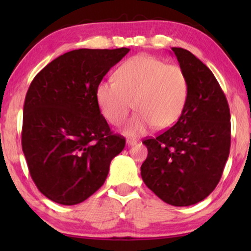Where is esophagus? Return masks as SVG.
I'll use <instances>...</instances> for the list:
<instances>
[{
	"label": "esophagus",
	"instance_id": "1",
	"mask_svg": "<svg viewBox=\"0 0 251 251\" xmlns=\"http://www.w3.org/2000/svg\"><path fill=\"white\" fill-rule=\"evenodd\" d=\"M136 143H137V140L136 139H126V145L128 146H133V145H136Z\"/></svg>",
	"mask_w": 251,
	"mask_h": 251
}]
</instances>
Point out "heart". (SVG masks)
Instances as JSON below:
<instances>
[{"label":"heart","instance_id":"1","mask_svg":"<svg viewBox=\"0 0 251 251\" xmlns=\"http://www.w3.org/2000/svg\"><path fill=\"white\" fill-rule=\"evenodd\" d=\"M187 97L188 80L183 68L149 54L129 58L116 70L115 81L101 80L95 89L101 114L114 126L126 121L133 100L138 113L126 126L128 136L143 135L153 126H173Z\"/></svg>","mask_w":251,"mask_h":251}]
</instances>
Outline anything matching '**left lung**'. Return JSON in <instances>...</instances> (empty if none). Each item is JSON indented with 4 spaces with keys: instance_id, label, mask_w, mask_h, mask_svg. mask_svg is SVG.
<instances>
[{
    "instance_id": "1",
    "label": "left lung",
    "mask_w": 251,
    "mask_h": 251,
    "mask_svg": "<svg viewBox=\"0 0 251 251\" xmlns=\"http://www.w3.org/2000/svg\"><path fill=\"white\" fill-rule=\"evenodd\" d=\"M188 80V97L176 122L155 138L140 168L144 183L168 204L187 207L208 197L221 180L231 146V115L212 72L193 53L173 48Z\"/></svg>"
}]
</instances>
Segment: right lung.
<instances>
[{
    "label": "right lung",
    "instance_id": "add662e5",
    "mask_svg": "<svg viewBox=\"0 0 251 251\" xmlns=\"http://www.w3.org/2000/svg\"><path fill=\"white\" fill-rule=\"evenodd\" d=\"M130 51L78 49L61 54L36 74L24 104L22 146L41 193L77 204L105 183L126 139L100 114L95 89Z\"/></svg>",
    "mask_w": 251,
    "mask_h": 251
}]
</instances>
